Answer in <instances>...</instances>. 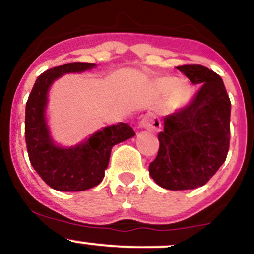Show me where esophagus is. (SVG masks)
Returning a JSON list of instances; mask_svg holds the SVG:
<instances>
[{"label": "esophagus", "mask_w": 254, "mask_h": 254, "mask_svg": "<svg viewBox=\"0 0 254 254\" xmlns=\"http://www.w3.org/2000/svg\"><path fill=\"white\" fill-rule=\"evenodd\" d=\"M139 127H141L142 129L149 130L151 132H156V131H159L160 127H161V122H160V119L155 117L154 115L148 113V115L143 116V118L141 119Z\"/></svg>", "instance_id": "obj_1"}]
</instances>
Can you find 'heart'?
Segmentation results:
<instances>
[{"label": "heart", "instance_id": "b5f03b06", "mask_svg": "<svg viewBox=\"0 0 254 254\" xmlns=\"http://www.w3.org/2000/svg\"><path fill=\"white\" fill-rule=\"evenodd\" d=\"M155 90L160 95L168 94L167 104L171 109H180L189 103L190 88L189 84L173 77H161L156 80Z\"/></svg>", "mask_w": 254, "mask_h": 254}]
</instances>
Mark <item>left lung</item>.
Segmentation results:
<instances>
[{
    "instance_id": "obj_1",
    "label": "left lung",
    "mask_w": 254,
    "mask_h": 254,
    "mask_svg": "<svg viewBox=\"0 0 254 254\" xmlns=\"http://www.w3.org/2000/svg\"><path fill=\"white\" fill-rule=\"evenodd\" d=\"M199 87L188 106L164 118L160 148L149 165L154 182L167 190L203 186L226 161L230 100L221 76L203 65L177 66Z\"/></svg>"
}]
</instances>
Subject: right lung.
<instances>
[{"label": "right lung", "mask_w": 254, "mask_h": 254, "mask_svg": "<svg viewBox=\"0 0 254 254\" xmlns=\"http://www.w3.org/2000/svg\"><path fill=\"white\" fill-rule=\"evenodd\" d=\"M97 68L95 63L74 62L55 66L38 76L26 103L25 137L31 165L49 186L57 191L88 190L101 183L113 145L136 135L127 123L101 127L80 143L64 147L55 142L48 124L49 92L65 74Z\"/></svg>", "instance_id": "obj_1"}]
</instances>
